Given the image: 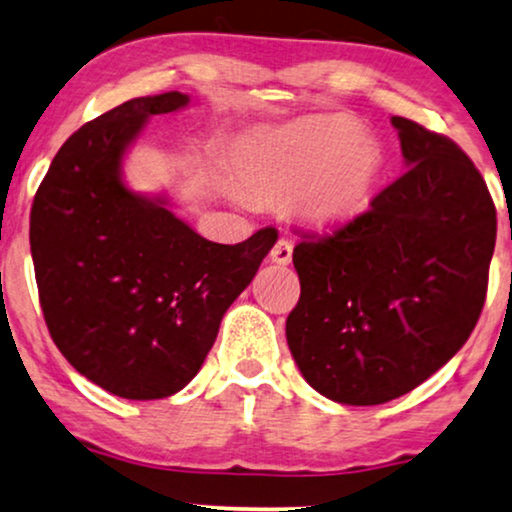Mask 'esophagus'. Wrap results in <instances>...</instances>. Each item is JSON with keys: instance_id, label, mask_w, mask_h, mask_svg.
Returning <instances> with one entry per match:
<instances>
[{"instance_id": "1", "label": "esophagus", "mask_w": 512, "mask_h": 512, "mask_svg": "<svg viewBox=\"0 0 512 512\" xmlns=\"http://www.w3.org/2000/svg\"><path fill=\"white\" fill-rule=\"evenodd\" d=\"M271 260L276 264H290L292 260V243L288 238H278L274 248H271Z\"/></svg>"}]
</instances>
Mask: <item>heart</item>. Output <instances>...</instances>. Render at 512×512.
Masks as SVG:
<instances>
[{"mask_svg": "<svg viewBox=\"0 0 512 512\" xmlns=\"http://www.w3.org/2000/svg\"><path fill=\"white\" fill-rule=\"evenodd\" d=\"M238 175L269 199L295 196V210L316 227L363 213L384 170V149L349 117H318L245 142Z\"/></svg>", "mask_w": 512, "mask_h": 512, "instance_id": "1", "label": "heart"}]
</instances>
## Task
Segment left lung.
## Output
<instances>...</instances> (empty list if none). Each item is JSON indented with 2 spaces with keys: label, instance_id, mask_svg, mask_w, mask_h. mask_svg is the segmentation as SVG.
<instances>
[{
  "label": "left lung",
  "instance_id": "1",
  "mask_svg": "<svg viewBox=\"0 0 512 512\" xmlns=\"http://www.w3.org/2000/svg\"><path fill=\"white\" fill-rule=\"evenodd\" d=\"M407 170L370 210L292 250V358L325 398L381 405L438 372L478 323L496 243L480 170L447 135L393 117Z\"/></svg>",
  "mask_w": 512,
  "mask_h": 512
}]
</instances>
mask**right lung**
I'll return each instance as SVG.
<instances>
[{"label": "right lung", "instance_id": "obj_1", "mask_svg": "<svg viewBox=\"0 0 512 512\" xmlns=\"http://www.w3.org/2000/svg\"><path fill=\"white\" fill-rule=\"evenodd\" d=\"M180 91L133 98L72 133L39 185L30 250L39 304L60 353L128 400L185 388L213 349L224 311L248 288L276 229L206 241L163 199L128 192L121 159L149 117L185 107Z\"/></svg>", "mask_w": 512, "mask_h": 512}]
</instances>
